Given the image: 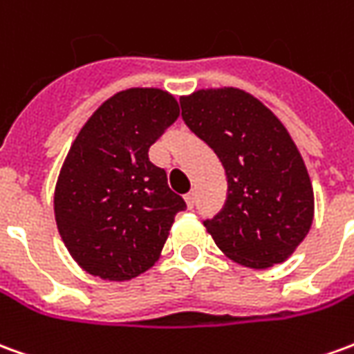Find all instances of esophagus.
<instances>
[{"instance_id":"obj_1","label":"esophagus","mask_w":354,"mask_h":354,"mask_svg":"<svg viewBox=\"0 0 354 354\" xmlns=\"http://www.w3.org/2000/svg\"><path fill=\"white\" fill-rule=\"evenodd\" d=\"M184 199H185V203H187V207H189V209H194V205H195V192H189V194H185Z\"/></svg>"}]
</instances>
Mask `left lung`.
I'll return each instance as SVG.
<instances>
[{"label":"left lung","mask_w":354,"mask_h":354,"mask_svg":"<svg viewBox=\"0 0 354 354\" xmlns=\"http://www.w3.org/2000/svg\"><path fill=\"white\" fill-rule=\"evenodd\" d=\"M182 118L216 153L228 197L205 228L222 253L249 268L283 263L305 239L315 194L297 145L270 109L237 88L194 91Z\"/></svg>","instance_id":"1"}]
</instances>
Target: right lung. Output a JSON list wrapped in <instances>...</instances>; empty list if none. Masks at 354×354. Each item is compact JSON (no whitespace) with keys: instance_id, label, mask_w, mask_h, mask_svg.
Listing matches in <instances>:
<instances>
[{"instance_id":"add662e5","label":"right lung","mask_w":354,"mask_h":354,"mask_svg":"<svg viewBox=\"0 0 354 354\" xmlns=\"http://www.w3.org/2000/svg\"><path fill=\"white\" fill-rule=\"evenodd\" d=\"M180 115L174 95L130 88L109 97L82 126L55 185V220L80 268L126 281L159 261L185 201L149 147Z\"/></svg>"}]
</instances>
